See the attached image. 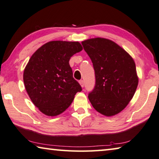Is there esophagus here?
<instances>
[{
	"label": "esophagus",
	"instance_id": "34e87169",
	"mask_svg": "<svg viewBox=\"0 0 159 159\" xmlns=\"http://www.w3.org/2000/svg\"><path fill=\"white\" fill-rule=\"evenodd\" d=\"M79 83H80V86H81L82 88L84 87V82H83V80H79Z\"/></svg>",
	"mask_w": 159,
	"mask_h": 159
}]
</instances>
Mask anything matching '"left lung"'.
<instances>
[{
  "label": "left lung",
  "mask_w": 159,
  "mask_h": 159,
  "mask_svg": "<svg viewBox=\"0 0 159 159\" xmlns=\"http://www.w3.org/2000/svg\"><path fill=\"white\" fill-rule=\"evenodd\" d=\"M93 64L96 83L88 95L99 113L111 117L129 104L136 90L138 77L134 59L116 43L97 37L82 42Z\"/></svg>",
  "instance_id": "1"
}]
</instances>
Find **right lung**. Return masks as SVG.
Returning a JSON list of instances; mask_svg holds the SVG:
<instances>
[{"label":"right lung","mask_w":159,"mask_h":159,"mask_svg":"<svg viewBox=\"0 0 159 159\" xmlns=\"http://www.w3.org/2000/svg\"><path fill=\"white\" fill-rule=\"evenodd\" d=\"M83 50L79 42L51 41L39 48L24 71L25 89L34 105L47 116L64 112L82 88L73 78L70 60Z\"/></svg>","instance_id":"obj_1"}]
</instances>
